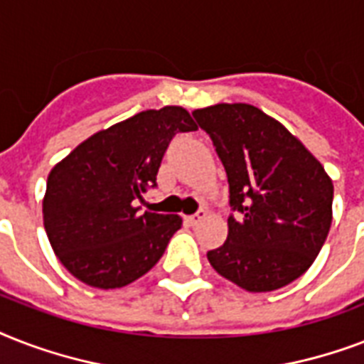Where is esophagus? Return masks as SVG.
Returning <instances> with one entry per match:
<instances>
[{
  "instance_id": "obj_1",
  "label": "esophagus",
  "mask_w": 364,
  "mask_h": 364,
  "mask_svg": "<svg viewBox=\"0 0 364 364\" xmlns=\"http://www.w3.org/2000/svg\"><path fill=\"white\" fill-rule=\"evenodd\" d=\"M204 217H205V211L204 210H198V211H196V213H194V215H188L187 217V223H188V225H191V227H194V225H198V223L202 221Z\"/></svg>"
}]
</instances>
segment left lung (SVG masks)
Masks as SVG:
<instances>
[{
  "instance_id": "1",
  "label": "left lung",
  "mask_w": 364,
  "mask_h": 364,
  "mask_svg": "<svg viewBox=\"0 0 364 364\" xmlns=\"http://www.w3.org/2000/svg\"><path fill=\"white\" fill-rule=\"evenodd\" d=\"M228 177V236L208 251L217 274L249 293L285 287L321 251L333 221V181L319 160L266 113L217 104L193 113Z\"/></svg>"
}]
</instances>
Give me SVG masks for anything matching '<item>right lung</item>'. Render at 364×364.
<instances>
[{"label": "right lung", "instance_id": "right-lung-1", "mask_svg": "<svg viewBox=\"0 0 364 364\" xmlns=\"http://www.w3.org/2000/svg\"><path fill=\"white\" fill-rule=\"evenodd\" d=\"M187 109L141 111L94 134L54 166L43 198L48 242L70 274L90 287L117 289L147 274L183 219L139 213L176 134L193 132Z\"/></svg>", "mask_w": 364, "mask_h": 364}]
</instances>
